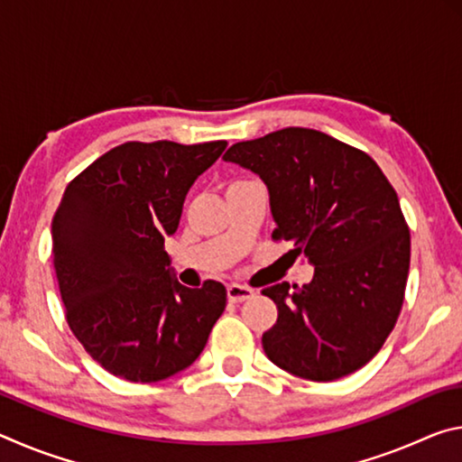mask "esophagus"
<instances>
[{"label":"esophagus","mask_w":462,"mask_h":462,"mask_svg":"<svg viewBox=\"0 0 462 462\" xmlns=\"http://www.w3.org/2000/svg\"><path fill=\"white\" fill-rule=\"evenodd\" d=\"M250 297H254V289H250L246 285H238V283L228 285V301L240 303V301L250 300Z\"/></svg>","instance_id":"obj_1"}]
</instances>
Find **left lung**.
Instances as JSON below:
<instances>
[{"label":"left lung","mask_w":462,"mask_h":462,"mask_svg":"<svg viewBox=\"0 0 462 462\" xmlns=\"http://www.w3.org/2000/svg\"><path fill=\"white\" fill-rule=\"evenodd\" d=\"M224 159L267 183L273 240L316 267L308 285L263 289L279 311L264 353L310 381L361 369L393 330L408 283L410 228L393 185L365 151L311 128L236 143Z\"/></svg>","instance_id":"8db88e82"}]
</instances>
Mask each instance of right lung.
<instances>
[{"label": "right lung", "instance_id": "add662e5", "mask_svg": "<svg viewBox=\"0 0 462 462\" xmlns=\"http://www.w3.org/2000/svg\"><path fill=\"white\" fill-rule=\"evenodd\" d=\"M226 140L124 143L67 185L52 220L54 271L67 324L116 377L154 383L201 355L226 308V287L171 277L165 236L185 195Z\"/></svg>", "mask_w": 462, "mask_h": 462}]
</instances>
